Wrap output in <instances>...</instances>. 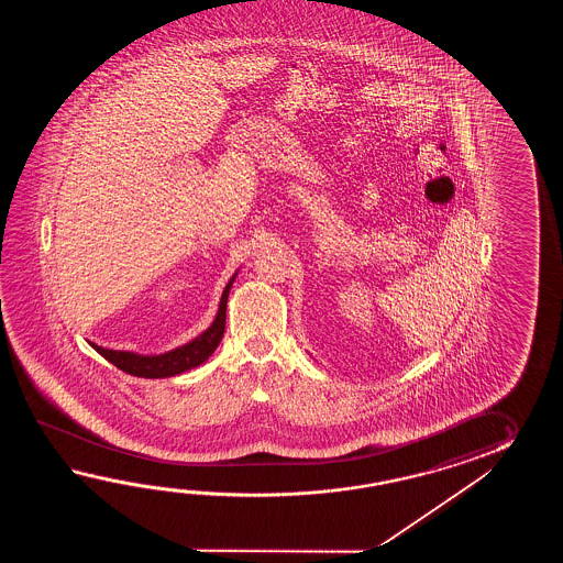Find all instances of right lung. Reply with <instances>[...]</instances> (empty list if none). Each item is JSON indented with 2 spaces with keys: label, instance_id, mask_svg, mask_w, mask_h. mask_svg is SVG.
I'll use <instances>...</instances> for the list:
<instances>
[{
  "label": "right lung",
  "instance_id": "1",
  "mask_svg": "<svg viewBox=\"0 0 563 563\" xmlns=\"http://www.w3.org/2000/svg\"><path fill=\"white\" fill-rule=\"evenodd\" d=\"M233 282H235V276L229 279L228 286L223 289L219 311H217L213 323L205 330L203 334L197 335L192 342L185 344V346L175 347V350L158 354V356H141V354H134V352L108 350V347L96 346V344H92V347L120 371L132 374V376H141V378H168V376H177L180 372L191 371L195 366L203 364L205 360L216 352V347L219 346V342L223 338L229 289H231Z\"/></svg>",
  "mask_w": 563,
  "mask_h": 563
}]
</instances>
